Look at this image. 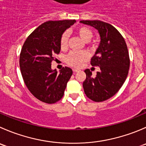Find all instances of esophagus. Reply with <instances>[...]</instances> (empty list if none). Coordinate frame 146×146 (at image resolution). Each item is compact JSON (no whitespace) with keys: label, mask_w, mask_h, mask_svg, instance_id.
<instances>
[{"label":"esophagus","mask_w":146,"mask_h":146,"mask_svg":"<svg viewBox=\"0 0 146 146\" xmlns=\"http://www.w3.org/2000/svg\"><path fill=\"white\" fill-rule=\"evenodd\" d=\"M73 73H77V72H78L79 70H77V69H75V68H73Z\"/></svg>","instance_id":"obj_1"}]
</instances>
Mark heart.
<instances>
[{
    "label": "heart",
    "mask_w": 146,
    "mask_h": 146,
    "mask_svg": "<svg viewBox=\"0 0 146 146\" xmlns=\"http://www.w3.org/2000/svg\"><path fill=\"white\" fill-rule=\"evenodd\" d=\"M75 32L82 40L88 43L90 48H96L97 45L95 40L93 41L91 40V38L93 36V32L90 28L84 25H80L76 28ZM68 40V34L67 32H64L60 38V47L62 50L67 49ZM88 58L89 53L87 51L70 52L66 56V62L68 65L72 67L80 68L81 67L83 63H85L88 59Z\"/></svg>",
    "instance_id": "heart-1"
}]
</instances>
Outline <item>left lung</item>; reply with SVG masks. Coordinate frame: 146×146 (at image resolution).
Wrapping results in <instances>:
<instances>
[{"mask_svg": "<svg viewBox=\"0 0 146 146\" xmlns=\"http://www.w3.org/2000/svg\"><path fill=\"white\" fill-rule=\"evenodd\" d=\"M98 31L100 43L90 60L100 70L95 78L89 69L85 70L83 83L86 96L95 102H102L113 96L123 85L130 68V58L125 40L111 24L100 21H80Z\"/></svg>", "mask_w": 146, "mask_h": 146, "instance_id": "1", "label": "left lung"}]
</instances>
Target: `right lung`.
I'll list each match as a JSON object with an SVG mask.
<instances>
[{
    "label": "right lung",
    "mask_w": 146,
    "mask_h": 146,
    "mask_svg": "<svg viewBox=\"0 0 146 146\" xmlns=\"http://www.w3.org/2000/svg\"><path fill=\"white\" fill-rule=\"evenodd\" d=\"M75 20L49 21L34 30L23 43L20 54V68L25 86L37 99L52 104L59 101L73 74L68 67L58 73L51 69L55 54L60 51V38Z\"/></svg>",
    "instance_id": "add662e5"
}]
</instances>
